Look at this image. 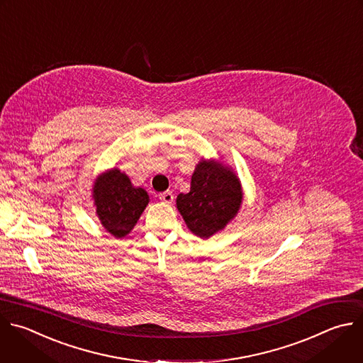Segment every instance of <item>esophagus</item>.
<instances>
[{"label": "esophagus", "mask_w": 363, "mask_h": 363, "mask_svg": "<svg viewBox=\"0 0 363 363\" xmlns=\"http://www.w3.org/2000/svg\"><path fill=\"white\" fill-rule=\"evenodd\" d=\"M160 199L165 203H172L174 202V194L171 191H167V192H162L160 194Z\"/></svg>", "instance_id": "1"}]
</instances>
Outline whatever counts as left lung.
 <instances>
[{"label": "left lung", "mask_w": 363, "mask_h": 363, "mask_svg": "<svg viewBox=\"0 0 363 363\" xmlns=\"http://www.w3.org/2000/svg\"><path fill=\"white\" fill-rule=\"evenodd\" d=\"M244 191L235 171L215 160H201L191 178V191L177 196V208L188 229L208 239L239 212Z\"/></svg>", "instance_id": "8db88e82"}]
</instances>
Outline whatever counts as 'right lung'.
Wrapping results in <instances>:
<instances>
[{
	"label": "right lung",
	"instance_id": "1",
	"mask_svg": "<svg viewBox=\"0 0 363 363\" xmlns=\"http://www.w3.org/2000/svg\"><path fill=\"white\" fill-rule=\"evenodd\" d=\"M92 199L101 225L115 238L127 236L150 202L147 191L134 186L130 177L111 168L96 177Z\"/></svg>",
	"mask_w": 363,
	"mask_h": 363
}]
</instances>
